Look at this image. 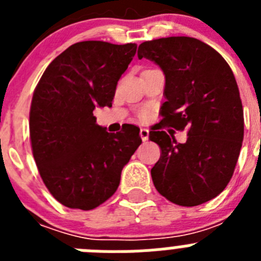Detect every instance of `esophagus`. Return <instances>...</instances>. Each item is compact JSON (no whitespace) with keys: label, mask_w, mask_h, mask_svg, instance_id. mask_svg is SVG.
<instances>
[{"label":"esophagus","mask_w":261,"mask_h":261,"mask_svg":"<svg viewBox=\"0 0 261 261\" xmlns=\"http://www.w3.org/2000/svg\"><path fill=\"white\" fill-rule=\"evenodd\" d=\"M140 136H141V140L142 141H147L149 140V129L146 128H141V130H140Z\"/></svg>","instance_id":"obj_1"}]
</instances>
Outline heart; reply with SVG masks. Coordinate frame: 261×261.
<instances>
[{
  "instance_id": "heart-1",
  "label": "heart",
  "mask_w": 261,
  "mask_h": 261,
  "mask_svg": "<svg viewBox=\"0 0 261 261\" xmlns=\"http://www.w3.org/2000/svg\"><path fill=\"white\" fill-rule=\"evenodd\" d=\"M138 117L141 120H146L147 117H149V112H147V111H142V112H140Z\"/></svg>"
}]
</instances>
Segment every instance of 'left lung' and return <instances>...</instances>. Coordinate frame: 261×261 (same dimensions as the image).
I'll return each instance as SVG.
<instances>
[{
	"instance_id": "8db88e82",
	"label": "left lung",
	"mask_w": 261,
	"mask_h": 261,
	"mask_svg": "<svg viewBox=\"0 0 261 261\" xmlns=\"http://www.w3.org/2000/svg\"><path fill=\"white\" fill-rule=\"evenodd\" d=\"M137 56L155 62L166 78L163 119L149 133L161 147L151 168L154 187L176 205L204 204L229 184L243 141V107L232 70L211 45L188 36L145 41ZM167 125L189 128L186 144L162 130Z\"/></svg>"
}]
</instances>
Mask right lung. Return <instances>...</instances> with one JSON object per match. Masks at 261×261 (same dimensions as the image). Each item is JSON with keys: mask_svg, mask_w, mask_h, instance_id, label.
Masks as SVG:
<instances>
[{"mask_svg": "<svg viewBox=\"0 0 261 261\" xmlns=\"http://www.w3.org/2000/svg\"><path fill=\"white\" fill-rule=\"evenodd\" d=\"M137 45L87 40L70 45L41 75L30 108V140L39 174L62 205L91 211L116 192L124 166L141 145L140 129L116 135L96 124Z\"/></svg>", "mask_w": 261, "mask_h": 261, "instance_id": "right-lung-1", "label": "right lung"}]
</instances>
